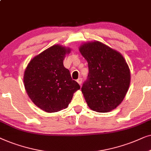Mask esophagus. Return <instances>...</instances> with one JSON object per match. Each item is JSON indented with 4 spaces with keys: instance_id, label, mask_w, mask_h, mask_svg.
<instances>
[{
    "instance_id": "obj_1",
    "label": "esophagus",
    "mask_w": 151,
    "mask_h": 151,
    "mask_svg": "<svg viewBox=\"0 0 151 151\" xmlns=\"http://www.w3.org/2000/svg\"><path fill=\"white\" fill-rule=\"evenodd\" d=\"M77 81V83H79L80 86H81V83H82V78H79V79H78Z\"/></svg>"
}]
</instances>
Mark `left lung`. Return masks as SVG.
Returning <instances> with one entry per match:
<instances>
[{
    "instance_id": "8db88e82",
    "label": "left lung",
    "mask_w": 151,
    "mask_h": 151,
    "mask_svg": "<svg viewBox=\"0 0 151 151\" xmlns=\"http://www.w3.org/2000/svg\"><path fill=\"white\" fill-rule=\"evenodd\" d=\"M79 51L89 69L81 88L88 106L99 112L114 110L123 101L130 86V72L126 60L119 52L99 41L85 43Z\"/></svg>"
}]
</instances>
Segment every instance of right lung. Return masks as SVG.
Listing matches in <instances>:
<instances>
[{"instance_id": "add662e5", "label": "right lung", "mask_w": 151, "mask_h": 151, "mask_svg": "<svg viewBox=\"0 0 151 151\" xmlns=\"http://www.w3.org/2000/svg\"><path fill=\"white\" fill-rule=\"evenodd\" d=\"M70 48L55 45L34 57L26 68L23 81L29 97L37 107L47 112L65 109L73 94L80 89L72 80L63 60Z\"/></svg>"}]
</instances>
